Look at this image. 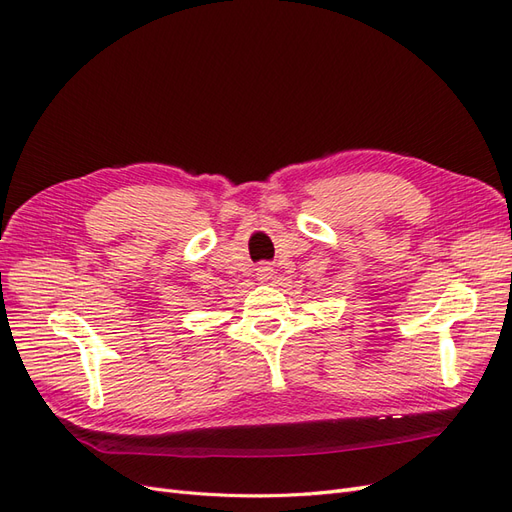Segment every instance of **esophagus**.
Wrapping results in <instances>:
<instances>
[{"label":"esophagus","instance_id":"1","mask_svg":"<svg viewBox=\"0 0 512 512\" xmlns=\"http://www.w3.org/2000/svg\"><path fill=\"white\" fill-rule=\"evenodd\" d=\"M256 275H258V280H262V282H269L271 277H273V267H271V265H267V262H262V265L256 269Z\"/></svg>","mask_w":512,"mask_h":512}]
</instances>
